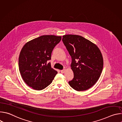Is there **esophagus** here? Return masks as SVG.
I'll return each mask as SVG.
<instances>
[{
	"label": "esophagus",
	"mask_w": 122,
	"mask_h": 122,
	"mask_svg": "<svg viewBox=\"0 0 122 122\" xmlns=\"http://www.w3.org/2000/svg\"><path fill=\"white\" fill-rule=\"evenodd\" d=\"M66 71V69H63V70H61V72L62 73H65Z\"/></svg>",
	"instance_id": "34e87169"
}]
</instances>
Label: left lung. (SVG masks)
<instances>
[{
	"mask_svg": "<svg viewBox=\"0 0 122 122\" xmlns=\"http://www.w3.org/2000/svg\"><path fill=\"white\" fill-rule=\"evenodd\" d=\"M62 41L71 56L74 78L68 82L74 90H88L99 79L103 66L101 51L94 43L76 35H65Z\"/></svg>",
	"mask_w": 122,
	"mask_h": 122,
	"instance_id": "1",
	"label": "left lung"
}]
</instances>
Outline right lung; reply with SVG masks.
I'll list each match as a JSON object with an SVG mask.
<instances>
[{
  "instance_id": "obj_1",
  "label": "right lung",
  "mask_w": 122,
  "mask_h": 122,
  "mask_svg": "<svg viewBox=\"0 0 122 122\" xmlns=\"http://www.w3.org/2000/svg\"><path fill=\"white\" fill-rule=\"evenodd\" d=\"M61 36L43 35L26 42L19 57V68L25 83L36 90H41L53 81L57 72L47 64Z\"/></svg>"
}]
</instances>
